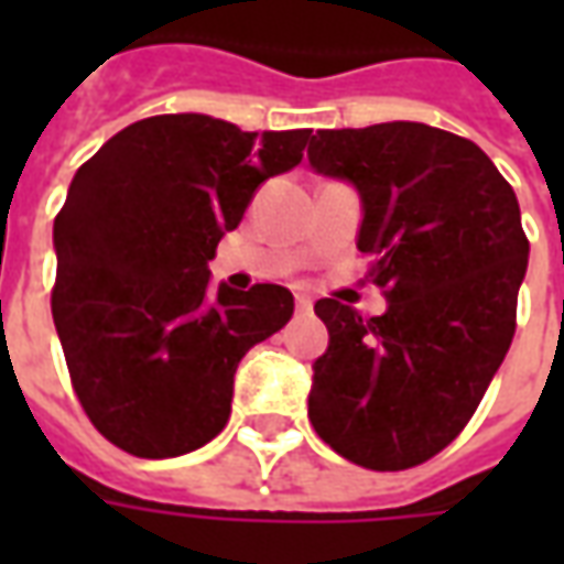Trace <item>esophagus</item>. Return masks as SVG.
<instances>
[{
  "label": "esophagus",
  "instance_id": "1",
  "mask_svg": "<svg viewBox=\"0 0 564 564\" xmlns=\"http://www.w3.org/2000/svg\"><path fill=\"white\" fill-rule=\"evenodd\" d=\"M295 307H299V311H311V307H314V299L307 293H295Z\"/></svg>",
  "mask_w": 564,
  "mask_h": 564
}]
</instances>
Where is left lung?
<instances>
[{"mask_svg": "<svg viewBox=\"0 0 564 564\" xmlns=\"http://www.w3.org/2000/svg\"><path fill=\"white\" fill-rule=\"evenodd\" d=\"M311 169L359 193L356 247L387 299L362 319L338 299L314 311L329 347L307 416L344 459L402 471L459 435L505 362L529 265L520 202L474 141L392 120L317 129Z\"/></svg>", "mask_w": 564, "mask_h": 564, "instance_id": "left-lung-1", "label": "left lung"}]
</instances>
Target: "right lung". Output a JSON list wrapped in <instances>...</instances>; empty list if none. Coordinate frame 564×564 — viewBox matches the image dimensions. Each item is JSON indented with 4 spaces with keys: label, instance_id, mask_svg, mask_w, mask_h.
Wrapping results in <instances>:
<instances>
[{
    "label": "right lung",
    "instance_id": "1",
    "mask_svg": "<svg viewBox=\"0 0 564 564\" xmlns=\"http://www.w3.org/2000/svg\"><path fill=\"white\" fill-rule=\"evenodd\" d=\"M311 129L245 132L210 115L120 129L80 165L54 220V326L93 425L141 459L205 447L235 368L293 317L278 283H210L250 198L302 162Z\"/></svg>",
    "mask_w": 564,
    "mask_h": 564
}]
</instances>
